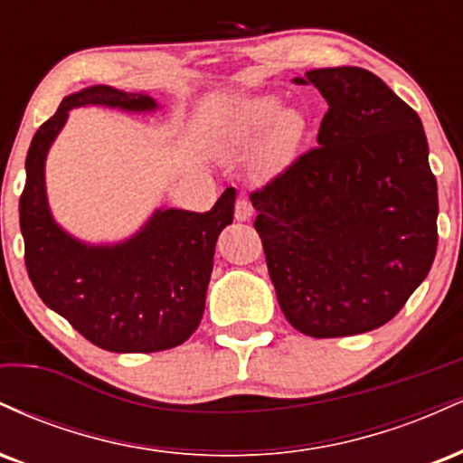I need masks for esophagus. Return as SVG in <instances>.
Segmentation results:
<instances>
[{
  "label": "esophagus",
  "instance_id": "34e87169",
  "mask_svg": "<svg viewBox=\"0 0 463 463\" xmlns=\"http://www.w3.org/2000/svg\"><path fill=\"white\" fill-rule=\"evenodd\" d=\"M252 217V204L248 198H239L235 204V220L237 222H248Z\"/></svg>",
  "mask_w": 463,
  "mask_h": 463
}]
</instances>
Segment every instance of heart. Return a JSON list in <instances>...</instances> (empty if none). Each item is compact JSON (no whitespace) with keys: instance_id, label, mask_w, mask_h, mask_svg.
<instances>
[{"instance_id":"b5f03b06","label":"heart","mask_w":463,"mask_h":463,"mask_svg":"<svg viewBox=\"0 0 463 463\" xmlns=\"http://www.w3.org/2000/svg\"><path fill=\"white\" fill-rule=\"evenodd\" d=\"M269 128L273 130L270 131ZM268 129L270 132L263 143L261 165L272 169L283 165L289 158V154L294 152L302 132L300 117L291 113V110L283 113V102L279 98L265 95V98L250 99L243 106L241 115H239L235 124V130H232V146H254Z\"/></svg>"}]
</instances>
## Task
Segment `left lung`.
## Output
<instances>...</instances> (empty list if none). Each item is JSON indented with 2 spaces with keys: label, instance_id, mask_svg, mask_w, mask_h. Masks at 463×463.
Instances as JSON below:
<instances>
[{
  "label": "left lung",
  "instance_id": "1",
  "mask_svg": "<svg viewBox=\"0 0 463 463\" xmlns=\"http://www.w3.org/2000/svg\"><path fill=\"white\" fill-rule=\"evenodd\" d=\"M326 99L317 147L250 194L280 311L309 337L374 331L438 250V183L422 121L361 67L305 73Z\"/></svg>",
  "mask_w": 463,
  "mask_h": 463
}]
</instances>
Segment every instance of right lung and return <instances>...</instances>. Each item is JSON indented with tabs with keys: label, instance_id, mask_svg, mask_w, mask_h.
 Wrapping results in <instances>:
<instances>
[{
	"label": "right lung",
	"instance_id": "add662e5",
	"mask_svg": "<svg viewBox=\"0 0 463 463\" xmlns=\"http://www.w3.org/2000/svg\"><path fill=\"white\" fill-rule=\"evenodd\" d=\"M154 110L150 95L98 84L67 95L36 130L25 158L19 224L25 269L36 294L95 346L110 353L176 348L202 320L213 269L215 241L232 222L235 189H226L206 213L165 209L135 237L117 246H87L52 220L45 195V156L78 106Z\"/></svg>",
	"mask_w": 463,
	"mask_h": 463
}]
</instances>
